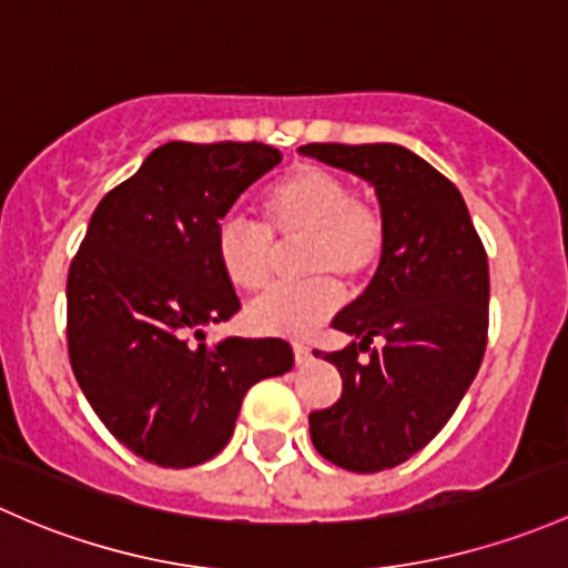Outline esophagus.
Wrapping results in <instances>:
<instances>
[{
	"label": "esophagus",
	"mask_w": 568,
	"mask_h": 568,
	"mask_svg": "<svg viewBox=\"0 0 568 568\" xmlns=\"http://www.w3.org/2000/svg\"><path fill=\"white\" fill-rule=\"evenodd\" d=\"M292 353H295V364L297 366H306L308 361H312V349H308L306 344H301V342L292 344Z\"/></svg>",
	"instance_id": "esophagus-1"
}]
</instances>
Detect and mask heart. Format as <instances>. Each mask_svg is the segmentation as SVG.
I'll return each instance as SVG.
<instances>
[{"label":"heart","instance_id":"heart-1","mask_svg":"<svg viewBox=\"0 0 568 568\" xmlns=\"http://www.w3.org/2000/svg\"><path fill=\"white\" fill-rule=\"evenodd\" d=\"M262 213L282 243L306 241L301 271L312 282L267 292L248 308V323L267 336H308L344 303L336 276L358 282L377 265L383 215L323 166L290 169L262 194ZM215 262L235 290L262 292L276 271V243L262 226L230 215L215 226Z\"/></svg>","mask_w":568,"mask_h":568}]
</instances>
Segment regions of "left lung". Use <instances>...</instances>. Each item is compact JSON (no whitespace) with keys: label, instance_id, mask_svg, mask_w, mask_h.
Wrapping results in <instances>:
<instances>
[{"label":"left lung","instance_id":"left-lung-1","mask_svg":"<svg viewBox=\"0 0 568 568\" xmlns=\"http://www.w3.org/2000/svg\"><path fill=\"white\" fill-rule=\"evenodd\" d=\"M301 153L366 180L385 224L372 284L333 320L353 342L323 355L342 374V396L308 415L327 462L377 473L410 459L446 426L481 366L487 251L457 185L413 150L379 142L306 144Z\"/></svg>","mask_w":568,"mask_h":568}]
</instances>
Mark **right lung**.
<instances>
[{"label": "right lung", "instance_id": "obj_1", "mask_svg": "<svg viewBox=\"0 0 568 568\" xmlns=\"http://www.w3.org/2000/svg\"><path fill=\"white\" fill-rule=\"evenodd\" d=\"M278 161L256 142L161 144L101 199L70 265L79 388L111 435L153 465L213 459L245 390L295 364L284 338L204 342V325L241 308L215 262V226Z\"/></svg>", "mask_w": 568, "mask_h": 568}]
</instances>
